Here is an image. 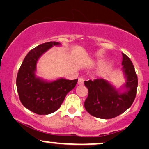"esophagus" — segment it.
Instances as JSON below:
<instances>
[{"mask_svg": "<svg viewBox=\"0 0 149 149\" xmlns=\"http://www.w3.org/2000/svg\"><path fill=\"white\" fill-rule=\"evenodd\" d=\"M84 80L82 78H79L78 81V84H79V85H82V84H84Z\"/></svg>", "mask_w": 149, "mask_h": 149, "instance_id": "esophagus-1", "label": "esophagus"}]
</instances>
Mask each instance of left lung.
<instances>
[{"label":"left lung","mask_w":149,"mask_h":149,"mask_svg":"<svg viewBox=\"0 0 149 149\" xmlns=\"http://www.w3.org/2000/svg\"><path fill=\"white\" fill-rule=\"evenodd\" d=\"M122 65L127 80L123 86L126 91L123 92L116 89L104 79L84 81L88 91L84 108L91 116L101 119H111L126 111L132 105L137 93V76L132 62L123 53Z\"/></svg>","instance_id":"8db88e82"}]
</instances>
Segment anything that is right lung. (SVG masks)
<instances>
[{"label": "right lung", "instance_id": "add662e5", "mask_svg": "<svg viewBox=\"0 0 149 149\" xmlns=\"http://www.w3.org/2000/svg\"><path fill=\"white\" fill-rule=\"evenodd\" d=\"M57 45L61 43L48 42L31 49L22 61L17 75L16 86L20 102L24 107L38 115H48L57 111L78 82V79L65 78L48 82L36 76L39 58Z\"/></svg>", "mask_w": 149, "mask_h": 149}]
</instances>
